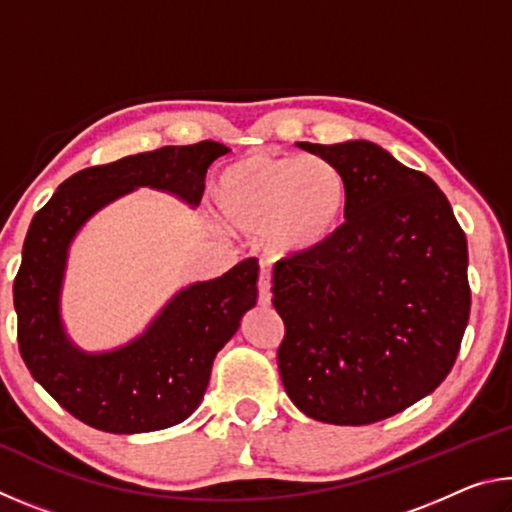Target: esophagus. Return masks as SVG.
<instances>
[{"label": "esophagus", "instance_id": "esophagus-1", "mask_svg": "<svg viewBox=\"0 0 512 512\" xmlns=\"http://www.w3.org/2000/svg\"><path fill=\"white\" fill-rule=\"evenodd\" d=\"M257 302L259 305H271V271L262 264L257 280Z\"/></svg>", "mask_w": 512, "mask_h": 512}]
</instances>
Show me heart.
<instances>
[{
  "instance_id": "obj_1",
  "label": "heart",
  "mask_w": 512,
  "mask_h": 512,
  "mask_svg": "<svg viewBox=\"0 0 512 512\" xmlns=\"http://www.w3.org/2000/svg\"><path fill=\"white\" fill-rule=\"evenodd\" d=\"M214 194L225 221L246 232L262 230L277 255L323 246L348 205L343 171L316 155H248L223 169Z\"/></svg>"
}]
</instances>
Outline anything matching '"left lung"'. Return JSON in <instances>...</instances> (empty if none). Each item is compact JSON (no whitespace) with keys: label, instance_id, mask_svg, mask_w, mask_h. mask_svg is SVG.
<instances>
[{"label":"left lung","instance_id":"left-lung-1","mask_svg":"<svg viewBox=\"0 0 512 512\" xmlns=\"http://www.w3.org/2000/svg\"><path fill=\"white\" fill-rule=\"evenodd\" d=\"M348 183L323 246L273 268L291 402L329 424H372L443 384L470 318L467 239L427 173L372 142L305 144Z\"/></svg>","mask_w":512,"mask_h":512}]
</instances>
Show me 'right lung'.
<instances>
[{"label":"right lung","instance_id":"1","mask_svg":"<svg viewBox=\"0 0 512 512\" xmlns=\"http://www.w3.org/2000/svg\"><path fill=\"white\" fill-rule=\"evenodd\" d=\"M228 151L203 140L97 164L67 178L33 216L13 282L17 345L33 379L76 420L142 433L173 427L201 404L216 352L257 300L255 257L180 291L140 339L108 354H85L65 339L58 293L69 241L99 207L135 187L167 189L198 205L207 169Z\"/></svg>","mask_w":512,"mask_h":512}]
</instances>
